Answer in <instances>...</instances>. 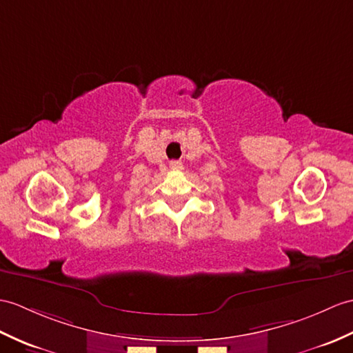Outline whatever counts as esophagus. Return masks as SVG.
<instances>
[{
	"label": "esophagus",
	"instance_id": "obj_1",
	"mask_svg": "<svg viewBox=\"0 0 353 353\" xmlns=\"http://www.w3.org/2000/svg\"><path fill=\"white\" fill-rule=\"evenodd\" d=\"M170 167L173 168V170H180V168H182V162H179V161H173V162L170 163Z\"/></svg>",
	"mask_w": 353,
	"mask_h": 353
}]
</instances>
